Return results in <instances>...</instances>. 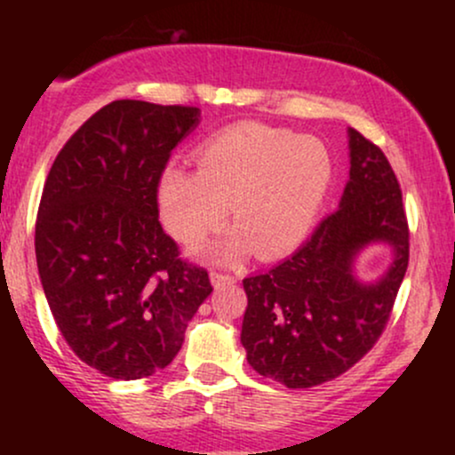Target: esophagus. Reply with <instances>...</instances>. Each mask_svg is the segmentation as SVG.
Segmentation results:
<instances>
[{"label": "esophagus", "instance_id": "obj_1", "mask_svg": "<svg viewBox=\"0 0 455 455\" xmlns=\"http://www.w3.org/2000/svg\"><path fill=\"white\" fill-rule=\"evenodd\" d=\"M210 278H212V284L216 286V289H222V286H231L233 282H235L233 275H228V274H218V271H212Z\"/></svg>", "mask_w": 455, "mask_h": 455}]
</instances>
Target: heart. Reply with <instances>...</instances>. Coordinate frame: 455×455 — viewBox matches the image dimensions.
Listing matches in <instances>:
<instances>
[{"label":"heart","mask_w":455,"mask_h":455,"mask_svg":"<svg viewBox=\"0 0 455 455\" xmlns=\"http://www.w3.org/2000/svg\"><path fill=\"white\" fill-rule=\"evenodd\" d=\"M196 173L169 166L158 181L166 231L192 245L222 222L227 205L239 224L210 248L235 260L252 245L263 259L304 242L333 177L329 149L293 130L242 122L207 139L195 154Z\"/></svg>","instance_id":"obj_1"}]
</instances>
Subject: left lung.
Segmentation results:
<instances>
[{"label":"left lung","mask_w":455,"mask_h":455,"mask_svg":"<svg viewBox=\"0 0 455 455\" xmlns=\"http://www.w3.org/2000/svg\"><path fill=\"white\" fill-rule=\"evenodd\" d=\"M348 151L351 171L340 207L293 257L243 280L248 363L289 389L340 377L377 344L409 267V224L389 160L353 128ZM370 243L391 244L395 260L368 285L352 269Z\"/></svg>","instance_id":"left-lung-1"}]
</instances>
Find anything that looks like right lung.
Instances as JSON below:
<instances>
[{"instance_id":"1","label":"right lung","mask_w":455,"mask_h":455,"mask_svg":"<svg viewBox=\"0 0 455 455\" xmlns=\"http://www.w3.org/2000/svg\"><path fill=\"white\" fill-rule=\"evenodd\" d=\"M196 107L115 100L68 139L36 220V260L68 347L104 377L166 368L212 293L158 220L171 151L198 126Z\"/></svg>"}]
</instances>
